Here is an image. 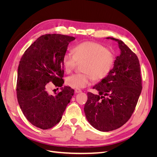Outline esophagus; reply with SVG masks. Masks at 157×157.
Returning <instances> with one entry per match:
<instances>
[{"label":"esophagus","mask_w":157,"mask_h":157,"mask_svg":"<svg viewBox=\"0 0 157 157\" xmlns=\"http://www.w3.org/2000/svg\"><path fill=\"white\" fill-rule=\"evenodd\" d=\"M75 92L76 94H78V93H80L82 91H81V90H80V89H75Z\"/></svg>","instance_id":"obj_1"}]
</instances>
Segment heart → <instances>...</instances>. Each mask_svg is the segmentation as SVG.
Returning a JSON list of instances; mask_svg holds the SVG:
<instances>
[{"mask_svg":"<svg viewBox=\"0 0 157 157\" xmlns=\"http://www.w3.org/2000/svg\"><path fill=\"white\" fill-rule=\"evenodd\" d=\"M77 61H84L82 65L84 73L69 76L66 78V84L73 88L80 89L90 85L92 79L100 81L106 78L113 67L115 56L103 45L86 41L74 46L73 52H67L63 56L62 63L66 72L73 71Z\"/></svg>","mask_w":157,"mask_h":157,"instance_id":"b5f03b06","label":"heart"}]
</instances>
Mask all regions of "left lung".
Here are the masks:
<instances>
[{
    "instance_id": "obj_1",
    "label": "left lung",
    "mask_w": 157,
    "mask_h": 157,
    "mask_svg": "<svg viewBox=\"0 0 157 157\" xmlns=\"http://www.w3.org/2000/svg\"><path fill=\"white\" fill-rule=\"evenodd\" d=\"M118 42L121 54L106 78L93 87L98 94L88 92L84 111L94 128L109 132L121 127L130 119L142 89L140 65L137 56L122 40Z\"/></svg>"
}]
</instances>
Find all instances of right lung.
<instances>
[{
	"instance_id": "add662e5",
	"label": "right lung",
	"mask_w": 157,
	"mask_h": 157,
	"mask_svg": "<svg viewBox=\"0 0 157 157\" xmlns=\"http://www.w3.org/2000/svg\"><path fill=\"white\" fill-rule=\"evenodd\" d=\"M73 36L47 34L40 36L23 54L17 69V98L27 119L47 130L60 121L74 94L69 86L56 96L48 92V83L61 87L64 83L63 56Z\"/></svg>"
}]
</instances>
